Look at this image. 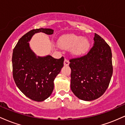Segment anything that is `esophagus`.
<instances>
[{
    "instance_id": "obj_1",
    "label": "esophagus",
    "mask_w": 125,
    "mask_h": 125,
    "mask_svg": "<svg viewBox=\"0 0 125 125\" xmlns=\"http://www.w3.org/2000/svg\"><path fill=\"white\" fill-rule=\"evenodd\" d=\"M69 64V61H68V59H64V66H68Z\"/></svg>"
}]
</instances>
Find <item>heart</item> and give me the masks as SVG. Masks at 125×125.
<instances>
[{"instance_id":"b5f03b06","label":"heart","mask_w":125,"mask_h":125,"mask_svg":"<svg viewBox=\"0 0 125 125\" xmlns=\"http://www.w3.org/2000/svg\"><path fill=\"white\" fill-rule=\"evenodd\" d=\"M59 44L62 48L69 49L74 54L79 55L83 54L89 47V43L81 36L69 34L62 36L59 41Z\"/></svg>"}]
</instances>
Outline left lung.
Masks as SVG:
<instances>
[{
  "label": "left lung",
  "mask_w": 125,
  "mask_h": 125,
  "mask_svg": "<svg viewBox=\"0 0 125 125\" xmlns=\"http://www.w3.org/2000/svg\"><path fill=\"white\" fill-rule=\"evenodd\" d=\"M94 39V46L86 54L69 61L72 91L86 101L96 99L105 92L113 73L110 46L96 33Z\"/></svg>",
  "instance_id": "1"
}]
</instances>
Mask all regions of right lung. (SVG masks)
Here are the masks:
<instances>
[{"instance_id":"right-lung-1","label":"right lung","mask_w":125,"mask_h":125,"mask_svg":"<svg viewBox=\"0 0 125 125\" xmlns=\"http://www.w3.org/2000/svg\"><path fill=\"white\" fill-rule=\"evenodd\" d=\"M51 29H36L28 31L19 40L13 51V77L16 86L26 96L37 102L51 96L53 81L63 66L64 58L51 56L37 57L31 49L29 42L36 33H53Z\"/></svg>"}]
</instances>
